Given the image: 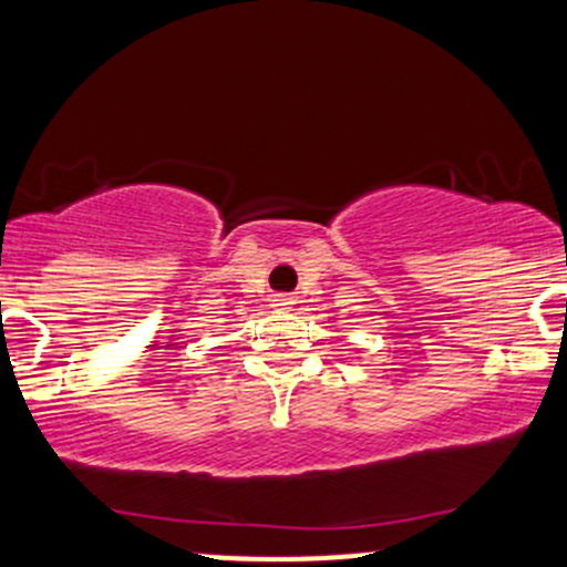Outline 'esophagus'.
Instances as JSON below:
<instances>
[{
	"mask_svg": "<svg viewBox=\"0 0 567 567\" xmlns=\"http://www.w3.org/2000/svg\"><path fill=\"white\" fill-rule=\"evenodd\" d=\"M275 301H277V306H288V298H285V296H277Z\"/></svg>",
	"mask_w": 567,
	"mask_h": 567,
	"instance_id": "34e87169",
	"label": "esophagus"
}]
</instances>
